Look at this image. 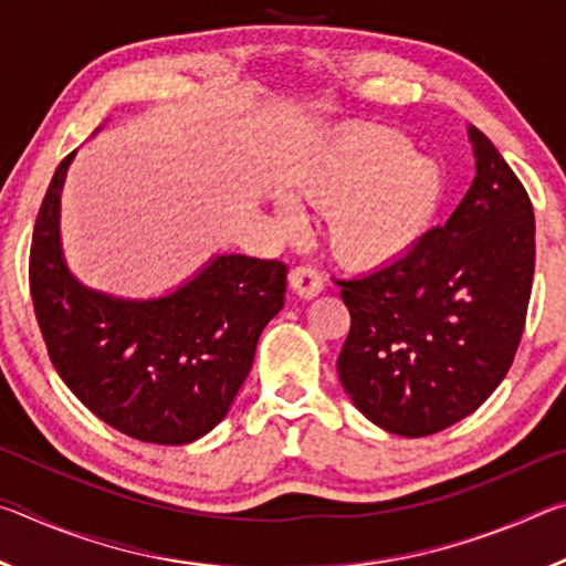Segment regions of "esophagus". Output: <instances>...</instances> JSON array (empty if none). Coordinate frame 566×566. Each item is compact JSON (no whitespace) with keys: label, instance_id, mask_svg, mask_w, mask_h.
<instances>
[{"label":"esophagus","instance_id":"1","mask_svg":"<svg viewBox=\"0 0 566 566\" xmlns=\"http://www.w3.org/2000/svg\"><path fill=\"white\" fill-rule=\"evenodd\" d=\"M290 286L296 294L304 296V300H312V296L322 294L324 276L319 270H314V266H310V264L294 266V270L290 272Z\"/></svg>","mask_w":566,"mask_h":566}]
</instances>
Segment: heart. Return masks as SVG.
<instances>
[{"label":"heart","mask_w":566,"mask_h":566,"mask_svg":"<svg viewBox=\"0 0 566 566\" xmlns=\"http://www.w3.org/2000/svg\"><path fill=\"white\" fill-rule=\"evenodd\" d=\"M319 191L347 202L337 242L354 260L385 262L427 232L444 197V177L432 159L415 157L397 134L375 132L339 151L319 177Z\"/></svg>","instance_id":"heart-1"}]
</instances>
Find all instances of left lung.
I'll list each match as a JSON object with an SVG mask.
<instances>
[{"label": "left lung", "instance_id": "left-lung-1", "mask_svg": "<svg viewBox=\"0 0 566 566\" xmlns=\"http://www.w3.org/2000/svg\"><path fill=\"white\" fill-rule=\"evenodd\" d=\"M476 177L444 227L375 272L337 280L352 327L337 359L364 417L427 437L476 411L520 347L534 276V212L476 127Z\"/></svg>", "mask_w": 566, "mask_h": 566}]
</instances>
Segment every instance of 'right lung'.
<instances>
[{"label": "right lung", "instance_id": "obj_1", "mask_svg": "<svg viewBox=\"0 0 566 566\" xmlns=\"http://www.w3.org/2000/svg\"><path fill=\"white\" fill-rule=\"evenodd\" d=\"M62 159L36 214L34 314L54 369L92 415L149 444H189L227 417L262 329L284 306L286 264L222 254L159 300L80 284L60 244Z\"/></svg>", "mask_w": 566, "mask_h": 566}]
</instances>
